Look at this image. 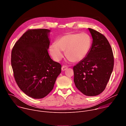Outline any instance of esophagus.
<instances>
[{"label": "esophagus", "instance_id": "obj_1", "mask_svg": "<svg viewBox=\"0 0 126 126\" xmlns=\"http://www.w3.org/2000/svg\"><path fill=\"white\" fill-rule=\"evenodd\" d=\"M68 68V67L66 65H63L62 67V71H65L67 68Z\"/></svg>", "mask_w": 126, "mask_h": 126}]
</instances>
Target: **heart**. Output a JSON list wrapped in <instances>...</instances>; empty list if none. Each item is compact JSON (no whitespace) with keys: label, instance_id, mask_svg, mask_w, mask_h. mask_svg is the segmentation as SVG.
<instances>
[{"label":"heart","instance_id":"1","mask_svg":"<svg viewBox=\"0 0 126 126\" xmlns=\"http://www.w3.org/2000/svg\"><path fill=\"white\" fill-rule=\"evenodd\" d=\"M91 39L86 33H68L59 38L55 44L49 48L50 54L55 61H60L64 56L62 51H65L66 56L73 62L83 59L90 50Z\"/></svg>","mask_w":126,"mask_h":126}]
</instances>
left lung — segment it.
I'll list each match as a JSON object with an SVG mask.
<instances>
[{"label": "left lung", "mask_w": 126, "mask_h": 126, "mask_svg": "<svg viewBox=\"0 0 126 126\" xmlns=\"http://www.w3.org/2000/svg\"><path fill=\"white\" fill-rule=\"evenodd\" d=\"M93 43L87 55L73 67L74 82L83 94L95 96L106 88L113 70L114 59L111 46L105 36L89 28Z\"/></svg>", "instance_id": "8db88e82"}]
</instances>
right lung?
<instances>
[{"instance_id": "obj_1", "label": "right lung", "mask_w": 126, "mask_h": 126, "mask_svg": "<svg viewBox=\"0 0 126 126\" xmlns=\"http://www.w3.org/2000/svg\"><path fill=\"white\" fill-rule=\"evenodd\" d=\"M47 29H29L15 43L11 63L19 88L34 99L46 96L53 89L61 65L49 55L50 45Z\"/></svg>"}]
</instances>
